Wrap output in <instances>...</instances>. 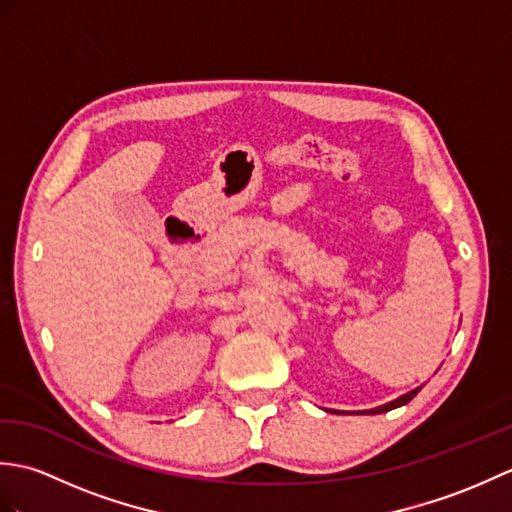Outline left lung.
Returning <instances> with one entry per match:
<instances>
[{
	"mask_svg": "<svg viewBox=\"0 0 512 512\" xmlns=\"http://www.w3.org/2000/svg\"><path fill=\"white\" fill-rule=\"evenodd\" d=\"M420 389H413V391H409V394H405V396H400V398H396L394 402H387V405H383V407H376V409H372L369 413H385V411H391V409H396V407H402V405H407V402L418 394ZM367 413V411H365Z\"/></svg>",
	"mask_w": 512,
	"mask_h": 512,
	"instance_id": "left-lung-1",
	"label": "left lung"
}]
</instances>
